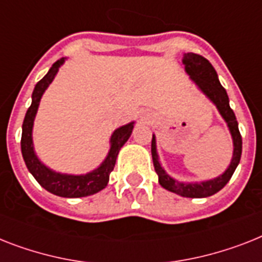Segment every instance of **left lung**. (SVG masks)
I'll return each instance as SVG.
<instances>
[{"mask_svg": "<svg viewBox=\"0 0 262 262\" xmlns=\"http://www.w3.org/2000/svg\"><path fill=\"white\" fill-rule=\"evenodd\" d=\"M182 61L184 64V69H186L187 75L190 76V79L196 84L198 89L215 105L221 117L226 122L231 138H233V157H231L230 164L225 169L222 175L216 176L214 179L193 183L179 182L175 178L168 175L161 165L159 153H157L156 137L153 135L152 148H150L153 165H155V171L159 176V183L165 190L184 198H207L222 190L234 173L235 168L241 160L242 138L239 135V130H238L235 114L229 105V97H227L226 90L221 84L220 79H218V74L211 66V63L201 55L192 54V52H187V54L183 55Z\"/></svg>", "mask_w": 262, "mask_h": 262, "instance_id": "1", "label": "left lung"}]
</instances>
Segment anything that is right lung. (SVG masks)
I'll list each match as a JSON object with an SVG mask.
<instances>
[{"mask_svg":"<svg viewBox=\"0 0 262 262\" xmlns=\"http://www.w3.org/2000/svg\"><path fill=\"white\" fill-rule=\"evenodd\" d=\"M64 61L66 57H61L60 60L55 61L50 71L47 72V75L35 86V90L32 93V103L29 109L27 110L24 122H23L21 153L24 157L28 171L31 172L40 186L46 188L48 192L63 198H83L94 195L107 186L110 172L114 169L117 156H118L121 148L130 137L132 130L135 127V121H132L124 126H120L113 132L112 137H110V149L107 156L102 161L101 165L93 171L82 173V175H71V173L56 172L47 167L36 155L32 132H33V124H35V117L37 114V109H39L40 99L48 86L52 83V80L55 79L59 69L64 64Z\"/></svg>","mask_w":262,"mask_h":262,"instance_id":"obj_1","label":"right lung"}]
</instances>
